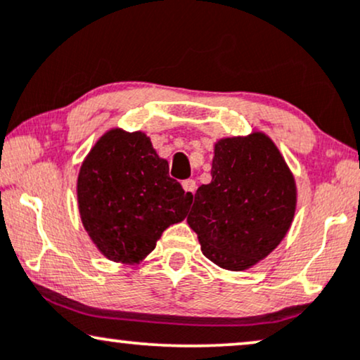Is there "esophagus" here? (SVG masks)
I'll use <instances>...</instances> for the list:
<instances>
[{"mask_svg": "<svg viewBox=\"0 0 360 360\" xmlns=\"http://www.w3.org/2000/svg\"><path fill=\"white\" fill-rule=\"evenodd\" d=\"M183 189L184 193H188L189 195H194L195 189H198V184H195L194 179H186L183 181Z\"/></svg>", "mask_w": 360, "mask_h": 360, "instance_id": "34e87169", "label": "esophagus"}]
</instances>
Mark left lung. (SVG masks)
<instances>
[{"label":"left lung","instance_id":"1","mask_svg":"<svg viewBox=\"0 0 360 360\" xmlns=\"http://www.w3.org/2000/svg\"><path fill=\"white\" fill-rule=\"evenodd\" d=\"M210 174L212 181L194 195L188 224L210 262L245 271L288 233L298 204L295 176L275 141L260 130L219 138Z\"/></svg>","mask_w":360,"mask_h":360}]
</instances>
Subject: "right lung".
I'll return each mask as SVG.
<instances>
[{
    "label": "right lung",
    "mask_w": 360,
    "mask_h": 360,
    "mask_svg": "<svg viewBox=\"0 0 360 360\" xmlns=\"http://www.w3.org/2000/svg\"><path fill=\"white\" fill-rule=\"evenodd\" d=\"M193 195L169 177L145 131L112 128L98 138L77 176V205L90 240L108 260L136 265L162 232L183 222Z\"/></svg>",
    "instance_id": "right-lung-1"
}]
</instances>
